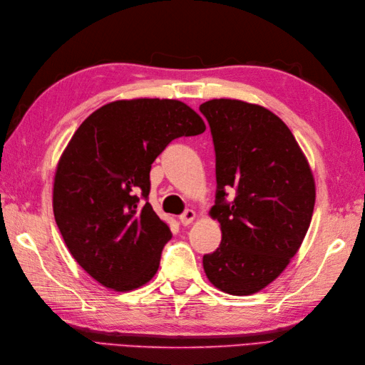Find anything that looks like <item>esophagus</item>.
Instances as JSON below:
<instances>
[{"label": "esophagus", "instance_id": "obj_1", "mask_svg": "<svg viewBox=\"0 0 365 365\" xmlns=\"http://www.w3.org/2000/svg\"><path fill=\"white\" fill-rule=\"evenodd\" d=\"M196 220V212L195 210H187L183 215H180V222L183 226H188L192 221Z\"/></svg>", "mask_w": 365, "mask_h": 365}]
</instances>
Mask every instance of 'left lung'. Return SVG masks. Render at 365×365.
Segmentation results:
<instances>
[{
  "mask_svg": "<svg viewBox=\"0 0 365 365\" xmlns=\"http://www.w3.org/2000/svg\"><path fill=\"white\" fill-rule=\"evenodd\" d=\"M216 153V200L210 215L222 240L204 255L216 289L246 297L265 289L289 265L311 226L315 180L290 128L260 105L213 98L199 106ZM236 190L232 203L227 191Z\"/></svg>",
  "mask_w": 365,
  "mask_h": 365,
  "instance_id": "8db88e82",
  "label": "left lung"
}]
</instances>
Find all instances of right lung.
I'll return each mask as SVG.
<instances>
[{"label":"right lung","instance_id":"obj_1","mask_svg":"<svg viewBox=\"0 0 365 365\" xmlns=\"http://www.w3.org/2000/svg\"><path fill=\"white\" fill-rule=\"evenodd\" d=\"M205 131L170 98L115 100L92 113L58 161L53 213L66 246L97 282L115 292L147 284L173 238L149 202L150 168L175 138Z\"/></svg>","mask_w":365,"mask_h":365}]
</instances>
